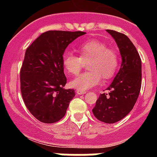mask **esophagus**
<instances>
[{
  "label": "esophagus",
  "instance_id": "esophagus-1",
  "mask_svg": "<svg viewBox=\"0 0 157 157\" xmlns=\"http://www.w3.org/2000/svg\"><path fill=\"white\" fill-rule=\"evenodd\" d=\"M76 92H77V93L78 95H83L86 93V92L84 91V90H77V91Z\"/></svg>",
  "mask_w": 157,
  "mask_h": 157
}]
</instances>
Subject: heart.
<instances>
[{"label": "heart", "mask_w": 157, "mask_h": 157, "mask_svg": "<svg viewBox=\"0 0 157 157\" xmlns=\"http://www.w3.org/2000/svg\"><path fill=\"white\" fill-rule=\"evenodd\" d=\"M80 56L65 52L62 57L64 71L70 75L78 74L83 62H87L89 71L79 74L70 82V86L80 90H86L99 84L102 78L109 80L117 72L119 57L115 50L108 48L103 42L89 40L77 47Z\"/></svg>", "instance_id": "heart-1"}]
</instances>
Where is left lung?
I'll list each match as a JSON object with an SVG mask.
<instances>
[{"instance_id":"left-lung-1","label":"left lung","mask_w":157,"mask_h":157,"mask_svg":"<svg viewBox=\"0 0 157 157\" xmlns=\"http://www.w3.org/2000/svg\"><path fill=\"white\" fill-rule=\"evenodd\" d=\"M106 31L116 42L122 61L119 71L106 89L109 93L99 96L93 113L99 121L112 124L124 118L137 102L141 87V60L127 36L114 30Z\"/></svg>"}]
</instances>
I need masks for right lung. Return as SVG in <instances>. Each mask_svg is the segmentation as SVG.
Returning <instances> with one entry per match:
<instances>
[{"mask_svg":"<svg viewBox=\"0 0 157 157\" xmlns=\"http://www.w3.org/2000/svg\"><path fill=\"white\" fill-rule=\"evenodd\" d=\"M81 31L52 30L43 33L26 48L20 69V90L30 113L41 122L52 124L64 116L75 96L65 90L67 78L62 57L66 48Z\"/></svg>","mask_w":157,"mask_h":157,"instance_id":"obj_1","label":"right lung"}]
</instances>
